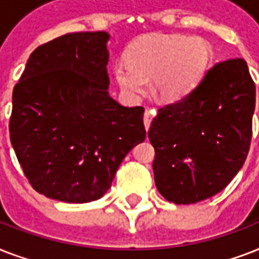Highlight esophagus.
Wrapping results in <instances>:
<instances>
[{"label": "esophagus", "instance_id": "1", "mask_svg": "<svg viewBox=\"0 0 259 259\" xmlns=\"http://www.w3.org/2000/svg\"><path fill=\"white\" fill-rule=\"evenodd\" d=\"M156 115V110L154 109H146L145 113H144V123H145V129L148 130L150 127V123H152V119Z\"/></svg>", "mask_w": 259, "mask_h": 259}]
</instances>
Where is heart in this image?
I'll return each instance as SVG.
<instances>
[{"label": "heart", "mask_w": 259, "mask_h": 259, "mask_svg": "<svg viewBox=\"0 0 259 259\" xmlns=\"http://www.w3.org/2000/svg\"><path fill=\"white\" fill-rule=\"evenodd\" d=\"M212 59V48L200 37L181 34H146L126 52V63L114 64V76L129 99H138L152 79V94L172 103L188 95Z\"/></svg>", "instance_id": "b5f03b06"}]
</instances>
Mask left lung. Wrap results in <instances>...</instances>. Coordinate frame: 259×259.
<instances>
[{
    "label": "left lung",
    "instance_id": "1",
    "mask_svg": "<svg viewBox=\"0 0 259 259\" xmlns=\"http://www.w3.org/2000/svg\"><path fill=\"white\" fill-rule=\"evenodd\" d=\"M254 109L255 84L239 58L217 63L188 95L158 109L148 132L158 192L192 204L225 189L249 153Z\"/></svg>",
    "mask_w": 259,
    "mask_h": 259
}]
</instances>
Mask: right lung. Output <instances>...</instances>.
<instances>
[{
    "instance_id": "obj_1",
    "label": "right lung",
    "mask_w": 259,
    "mask_h": 259,
    "mask_svg": "<svg viewBox=\"0 0 259 259\" xmlns=\"http://www.w3.org/2000/svg\"><path fill=\"white\" fill-rule=\"evenodd\" d=\"M109 37L76 32L37 47L14 86L10 142L30 185L50 199L102 197L146 137L144 107L109 95Z\"/></svg>"
}]
</instances>
